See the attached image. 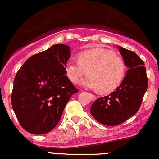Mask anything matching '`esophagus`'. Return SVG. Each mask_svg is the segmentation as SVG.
<instances>
[{"instance_id": "1", "label": "esophagus", "mask_w": 159, "mask_h": 159, "mask_svg": "<svg viewBox=\"0 0 159 159\" xmlns=\"http://www.w3.org/2000/svg\"><path fill=\"white\" fill-rule=\"evenodd\" d=\"M89 95H90V99H91L92 100H96V99H97V97H96L95 95H93V94H92V93H89Z\"/></svg>"}]
</instances>
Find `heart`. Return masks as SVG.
<instances>
[{
    "instance_id": "b5f03b06",
    "label": "heart",
    "mask_w": 159,
    "mask_h": 159,
    "mask_svg": "<svg viewBox=\"0 0 159 159\" xmlns=\"http://www.w3.org/2000/svg\"><path fill=\"white\" fill-rule=\"evenodd\" d=\"M125 63L110 50L94 49L84 51L78 60H70L66 64L68 78L74 84H78L84 76L89 75L83 81L85 88L99 89L101 93H109L116 89L123 80Z\"/></svg>"
}]
</instances>
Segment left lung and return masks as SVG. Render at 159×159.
Listing matches in <instances>:
<instances>
[{
    "label": "left lung",
    "mask_w": 159,
    "mask_h": 159,
    "mask_svg": "<svg viewBox=\"0 0 159 159\" xmlns=\"http://www.w3.org/2000/svg\"><path fill=\"white\" fill-rule=\"evenodd\" d=\"M128 68L121 84L109 95L96 99L90 108L92 116L107 126L119 125L139 110L148 87L143 61L134 52L118 47Z\"/></svg>",
    "instance_id": "left-lung-1"
}]
</instances>
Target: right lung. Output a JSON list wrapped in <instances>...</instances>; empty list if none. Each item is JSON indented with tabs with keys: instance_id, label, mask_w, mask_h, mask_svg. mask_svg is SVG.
Masks as SVG:
<instances>
[{
	"instance_id": "right-lung-1",
	"label": "right lung",
	"mask_w": 159,
	"mask_h": 159,
	"mask_svg": "<svg viewBox=\"0 0 159 159\" xmlns=\"http://www.w3.org/2000/svg\"><path fill=\"white\" fill-rule=\"evenodd\" d=\"M70 57L69 47L58 43L31 56L17 71L12 106L29 133L43 134L53 130L71 95L78 92L66 75Z\"/></svg>"
}]
</instances>
